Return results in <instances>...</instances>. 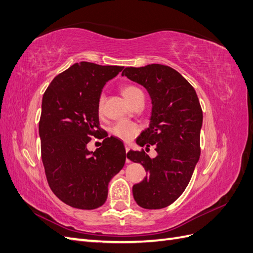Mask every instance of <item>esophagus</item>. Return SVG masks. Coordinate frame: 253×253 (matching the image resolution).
Wrapping results in <instances>:
<instances>
[{"instance_id": "obj_1", "label": "esophagus", "mask_w": 253, "mask_h": 253, "mask_svg": "<svg viewBox=\"0 0 253 253\" xmlns=\"http://www.w3.org/2000/svg\"><path fill=\"white\" fill-rule=\"evenodd\" d=\"M125 148H126V152L127 153V152L129 151V149H131V145H129V144H126ZM126 163H129V160H128L127 158H126Z\"/></svg>"}]
</instances>
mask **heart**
Masks as SVG:
<instances>
[{
  "label": "heart",
  "instance_id": "heart-1",
  "mask_svg": "<svg viewBox=\"0 0 253 253\" xmlns=\"http://www.w3.org/2000/svg\"><path fill=\"white\" fill-rule=\"evenodd\" d=\"M121 93L126 99V101L131 104L135 100L137 96L142 94V91L138 87L131 85V84H126V85L121 87ZM104 99L105 98L103 94H101L98 98L97 108L99 112L102 111ZM138 132H139V126L135 125L134 122L127 121V120L118 121L112 128V133L114 134V136H116L119 139L125 140V141L132 140L134 137L138 134Z\"/></svg>",
  "mask_w": 253,
  "mask_h": 253
}]
</instances>
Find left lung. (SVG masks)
<instances>
[{
	"label": "left lung",
	"instance_id": "obj_1",
	"mask_svg": "<svg viewBox=\"0 0 253 253\" xmlns=\"http://www.w3.org/2000/svg\"><path fill=\"white\" fill-rule=\"evenodd\" d=\"M122 76L139 83L152 99L150 126L136 140L140 147L155 145L157 156L143 150L126 157L141 164L148 176L133 186L135 202L144 209H162L182 194L201 156L203 111L193 86L172 67L149 64L126 67Z\"/></svg>",
	"mask_w": 253,
	"mask_h": 253
}]
</instances>
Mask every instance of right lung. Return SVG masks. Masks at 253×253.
Masks as SVG:
<instances>
[{
	"label": "right lung",
	"mask_w": 253,
	"mask_h": 253,
	"mask_svg": "<svg viewBox=\"0 0 253 253\" xmlns=\"http://www.w3.org/2000/svg\"><path fill=\"white\" fill-rule=\"evenodd\" d=\"M122 70L124 66L75 63L56 76L43 95L39 135L45 175L55 195L73 208L102 206L110 180L125 166V145L106 137L97 108L104 84ZM93 135L104 141L90 152L87 143Z\"/></svg>",
	"instance_id": "right-lung-1"
}]
</instances>
